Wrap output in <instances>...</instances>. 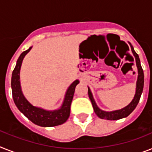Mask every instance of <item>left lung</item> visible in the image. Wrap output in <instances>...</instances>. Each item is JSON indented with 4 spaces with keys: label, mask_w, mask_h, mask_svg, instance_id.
Returning <instances> with one entry per match:
<instances>
[{
    "label": "left lung",
    "mask_w": 152,
    "mask_h": 152,
    "mask_svg": "<svg viewBox=\"0 0 152 152\" xmlns=\"http://www.w3.org/2000/svg\"><path fill=\"white\" fill-rule=\"evenodd\" d=\"M130 46H131V50H132L133 54H134L135 60H136V64L137 67V71H138V77H137V81L136 93H135L134 98V99L132 100V102L129 104L128 106L124 107L122 110H116V111H113V112H106V111H102V110H101L98 107L96 102H95L93 97H92L91 91L88 88V97H89L90 100L91 102L94 111H95L96 114L99 118L105 119V120H116L124 118V117H126L127 116H129L133 112V110L136 108L137 105L138 104L141 93H142L143 91V88H144V71H143V69L141 67L138 54L135 52L131 45H130Z\"/></svg>",
    "instance_id": "obj_1"
}]
</instances>
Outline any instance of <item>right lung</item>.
Here are the masks:
<instances>
[{
	"mask_svg": "<svg viewBox=\"0 0 152 152\" xmlns=\"http://www.w3.org/2000/svg\"><path fill=\"white\" fill-rule=\"evenodd\" d=\"M32 49L30 47L28 50L24 51L20 55L17 61L16 66L12 72L11 77V89L12 96L15 103L17 108L33 124L40 126H58L67 121L71 113V102L73 99L74 94L76 85L79 83L78 80H76L70 85L67 91L64 101L60 110L53 111H46V110L33 106L28 102L24 97L21 90L19 81L20 68L24 56H26Z\"/></svg>",
	"mask_w": 152,
	"mask_h": 152,
	"instance_id": "add662e5",
	"label": "right lung"
}]
</instances>
